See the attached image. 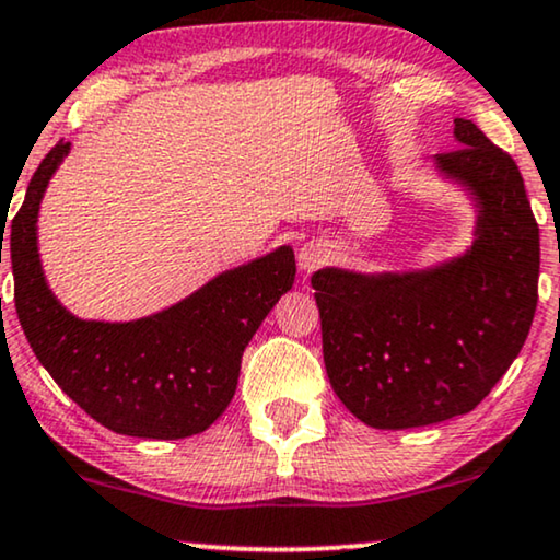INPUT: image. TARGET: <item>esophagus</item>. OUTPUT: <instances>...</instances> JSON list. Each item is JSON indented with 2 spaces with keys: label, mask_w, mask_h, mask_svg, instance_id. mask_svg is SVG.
Listing matches in <instances>:
<instances>
[{
  "label": "esophagus",
  "mask_w": 560,
  "mask_h": 560,
  "mask_svg": "<svg viewBox=\"0 0 560 560\" xmlns=\"http://www.w3.org/2000/svg\"><path fill=\"white\" fill-rule=\"evenodd\" d=\"M326 259V249L320 247L318 242H311L305 244V247L301 249V255H298V262H301L303 270H316V267H320V262Z\"/></svg>",
  "instance_id": "obj_1"
}]
</instances>
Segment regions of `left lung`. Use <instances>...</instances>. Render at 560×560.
Segmentation results:
<instances>
[{
    "instance_id": "left-lung-1",
    "label": "left lung",
    "mask_w": 560,
    "mask_h": 560,
    "mask_svg": "<svg viewBox=\"0 0 560 560\" xmlns=\"http://www.w3.org/2000/svg\"><path fill=\"white\" fill-rule=\"evenodd\" d=\"M441 171L479 198V240L433 272L318 270L324 362L339 400L372 428H418L477 408L510 370L538 305L540 229L510 152L469 119Z\"/></svg>"
}]
</instances>
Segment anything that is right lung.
<instances>
[{"mask_svg":"<svg viewBox=\"0 0 560 560\" xmlns=\"http://www.w3.org/2000/svg\"><path fill=\"white\" fill-rule=\"evenodd\" d=\"M66 152L60 140L43 158L12 219L22 331L58 387L109 431L158 441L201 433L232 402L244 349L293 288V249L219 275L183 303L135 324L79 320L45 285L35 236L40 198Z\"/></svg>","mask_w":560,"mask_h":560,"instance_id":"right-lung-1","label":"right lung"}]
</instances>
